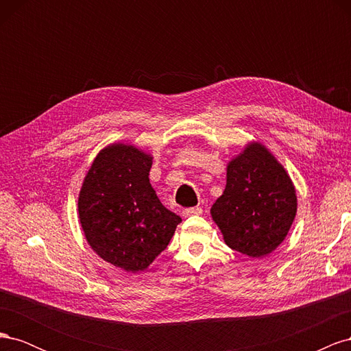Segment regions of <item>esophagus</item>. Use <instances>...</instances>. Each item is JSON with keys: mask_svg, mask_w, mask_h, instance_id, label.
<instances>
[{"mask_svg": "<svg viewBox=\"0 0 351 351\" xmlns=\"http://www.w3.org/2000/svg\"><path fill=\"white\" fill-rule=\"evenodd\" d=\"M202 214V208L196 206V208H187L183 210V217H192V215H200Z\"/></svg>", "mask_w": 351, "mask_h": 351, "instance_id": "1", "label": "esophagus"}]
</instances>
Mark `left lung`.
Here are the masks:
<instances>
[{
    "instance_id": "1",
    "label": "left lung",
    "mask_w": 351,
    "mask_h": 351,
    "mask_svg": "<svg viewBox=\"0 0 351 351\" xmlns=\"http://www.w3.org/2000/svg\"><path fill=\"white\" fill-rule=\"evenodd\" d=\"M295 210L289 174L267 147L253 143L228 164L226 190L212 205L210 215L228 247L261 258L282 243Z\"/></svg>"
}]
</instances>
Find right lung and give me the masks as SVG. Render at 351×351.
<instances>
[{"mask_svg":"<svg viewBox=\"0 0 351 351\" xmlns=\"http://www.w3.org/2000/svg\"><path fill=\"white\" fill-rule=\"evenodd\" d=\"M151 155L133 146L105 147L84 178L79 218L92 249L124 271H143L171 240L182 218L149 183Z\"/></svg>","mask_w":351,"mask_h":351,"instance_id":"add662e5","label":"right lung"}]
</instances>
